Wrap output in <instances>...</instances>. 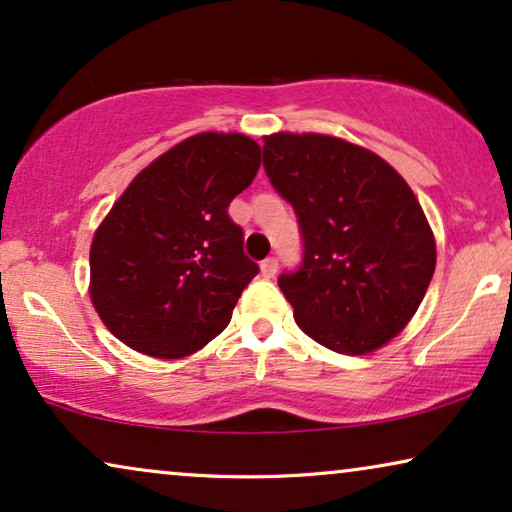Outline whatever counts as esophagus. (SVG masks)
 <instances>
[{
	"mask_svg": "<svg viewBox=\"0 0 512 512\" xmlns=\"http://www.w3.org/2000/svg\"><path fill=\"white\" fill-rule=\"evenodd\" d=\"M277 268H279V263H277V258H275V256L265 258V261L261 263V275H263V277H268V279H272V277L277 275Z\"/></svg>",
	"mask_w": 512,
	"mask_h": 512,
	"instance_id": "esophagus-1",
	"label": "esophagus"
}]
</instances>
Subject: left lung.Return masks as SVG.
I'll use <instances>...</instances> for the list:
<instances>
[{"instance_id": "8db88e82", "label": "left lung", "mask_w": 512, "mask_h": 512, "mask_svg": "<svg viewBox=\"0 0 512 512\" xmlns=\"http://www.w3.org/2000/svg\"><path fill=\"white\" fill-rule=\"evenodd\" d=\"M263 142L265 174L303 237L298 270L277 279L298 326L333 352H373L403 331L436 270L415 193L345 139L277 132Z\"/></svg>"}]
</instances>
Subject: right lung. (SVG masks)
Segmentation results:
<instances>
[{"label": "right lung", "mask_w": 512, "mask_h": 512, "mask_svg": "<svg viewBox=\"0 0 512 512\" xmlns=\"http://www.w3.org/2000/svg\"><path fill=\"white\" fill-rule=\"evenodd\" d=\"M258 167L254 139L202 132L132 179L90 247V298L118 340L181 359L230 324L258 265L228 205Z\"/></svg>", "instance_id": "right-lung-1"}]
</instances>
